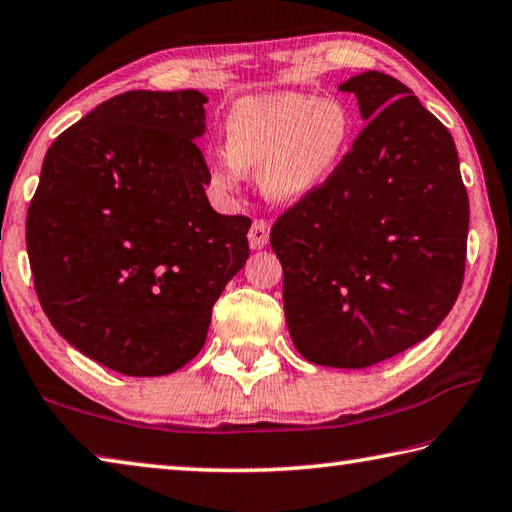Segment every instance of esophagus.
I'll return each mask as SVG.
<instances>
[{"instance_id": "1", "label": "esophagus", "mask_w": 512, "mask_h": 512, "mask_svg": "<svg viewBox=\"0 0 512 512\" xmlns=\"http://www.w3.org/2000/svg\"><path fill=\"white\" fill-rule=\"evenodd\" d=\"M267 242H270V222L258 218L251 222L249 245H251V249H263V247H267Z\"/></svg>"}]
</instances>
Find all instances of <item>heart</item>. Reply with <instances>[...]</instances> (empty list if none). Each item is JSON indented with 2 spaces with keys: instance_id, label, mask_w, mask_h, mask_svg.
<instances>
[{
  "instance_id": "obj_1",
  "label": "heart",
  "mask_w": 512,
  "mask_h": 512,
  "mask_svg": "<svg viewBox=\"0 0 512 512\" xmlns=\"http://www.w3.org/2000/svg\"><path fill=\"white\" fill-rule=\"evenodd\" d=\"M227 152L209 168L211 184L231 193L258 168L263 193L297 202L328 182L353 141V119L337 101L303 94L247 96L227 116Z\"/></svg>"
}]
</instances>
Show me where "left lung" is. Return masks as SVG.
Here are the masks:
<instances>
[{
  "label": "left lung",
  "instance_id": "left-lung-1",
  "mask_svg": "<svg viewBox=\"0 0 512 512\" xmlns=\"http://www.w3.org/2000/svg\"><path fill=\"white\" fill-rule=\"evenodd\" d=\"M369 121L315 193L276 218L292 342L312 364L366 369L423 342L459 297L470 202L450 130L407 85H339Z\"/></svg>",
  "mask_w": 512,
  "mask_h": 512
}]
</instances>
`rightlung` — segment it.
I'll return each instance as SVG.
<instances>
[{"label": "right lung", "mask_w": 512, "mask_h": 512, "mask_svg": "<svg viewBox=\"0 0 512 512\" xmlns=\"http://www.w3.org/2000/svg\"><path fill=\"white\" fill-rule=\"evenodd\" d=\"M206 96L134 89L51 143L26 213V249L51 326L134 378L202 351L213 303L249 258L247 215L206 200Z\"/></svg>", "instance_id": "right-lung-1"}]
</instances>
